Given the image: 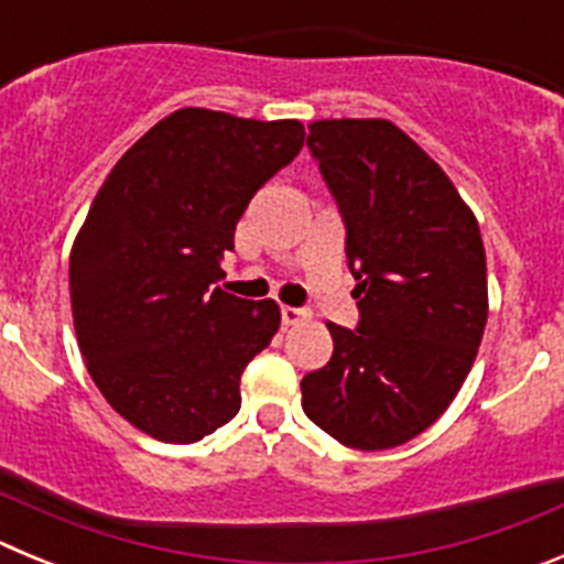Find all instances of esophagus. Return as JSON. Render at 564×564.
<instances>
[{
  "instance_id": "obj_1",
  "label": "esophagus",
  "mask_w": 564,
  "mask_h": 564,
  "mask_svg": "<svg viewBox=\"0 0 564 564\" xmlns=\"http://www.w3.org/2000/svg\"><path fill=\"white\" fill-rule=\"evenodd\" d=\"M307 313L305 311H299V307H291V305H282V325L285 327H293L299 325L302 318H305Z\"/></svg>"
}]
</instances>
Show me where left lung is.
Returning <instances> with one entry per match:
<instances>
[{"mask_svg": "<svg viewBox=\"0 0 564 564\" xmlns=\"http://www.w3.org/2000/svg\"><path fill=\"white\" fill-rule=\"evenodd\" d=\"M307 147L347 226L358 327L327 322L330 361L302 410L352 449H392L446 412L488 318L486 248L455 183L383 118L313 121Z\"/></svg>", "mask_w": 564, "mask_h": 564, "instance_id": "1", "label": "left lung"}]
</instances>
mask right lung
<instances>
[{"label": "right lung", "instance_id": "1", "mask_svg": "<svg viewBox=\"0 0 564 564\" xmlns=\"http://www.w3.org/2000/svg\"><path fill=\"white\" fill-rule=\"evenodd\" d=\"M305 143L299 121L183 107L107 174L69 251L87 372L134 430L194 443L239 412V376L282 313L214 288L257 188Z\"/></svg>", "mask_w": 564, "mask_h": 564}]
</instances>
